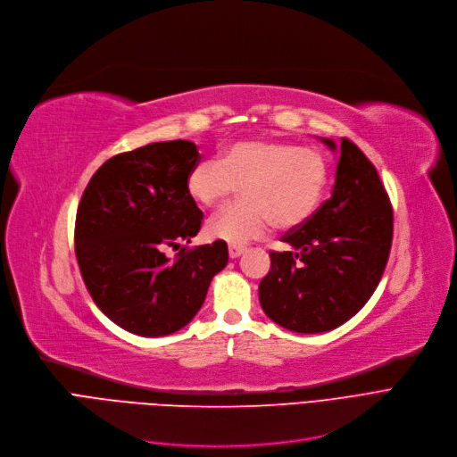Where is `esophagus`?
Here are the masks:
<instances>
[{"label":"esophagus","mask_w":457,"mask_h":457,"mask_svg":"<svg viewBox=\"0 0 457 457\" xmlns=\"http://www.w3.org/2000/svg\"><path fill=\"white\" fill-rule=\"evenodd\" d=\"M245 251H247V247H244V245H228L230 258H240Z\"/></svg>","instance_id":"obj_1"}]
</instances>
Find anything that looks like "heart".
<instances>
[{
	"label": "heart",
	"instance_id": "obj_1",
	"mask_svg": "<svg viewBox=\"0 0 457 457\" xmlns=\"http://www.w3.org/2000/svg\"><path fill=\"white\" fill-rule=\"evenodd\" d=\"M329 163L314 146L275 139L228 145L220 160H203L187 172V193L212 208L242 187L240 204L221 210L206 227L213 240L244 245L262 237L271 223L294 228L316 212L328 187Z\"/></svg>",
	"mask_w": 457,
	"mask_h": 457
}]
</instances>
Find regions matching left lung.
<instances>
[{
    "mask_svg": "<svg viewBox=\"0 0 457 457\" xmlns=\"http://www.w3.org/2000/svg\"><path fill=\"white\" fill-rule=\"evenodd\" d=\"M321 141L340 154L331 199L282 236L292 249L270 253L258 287L275 323L307 335L337 329L366 305L393 244V206L372 162L350 139Z\"/></svg>",
    "mask_w": 457,
    "mask_h": 457,
    "instance_id": "1",
    "label": "left lung"
}]
</instances>
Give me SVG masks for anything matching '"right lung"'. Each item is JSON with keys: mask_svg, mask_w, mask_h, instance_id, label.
Instances as JSON below:
<instances>
[{"mask_svg": "<svg viewBox=\"0 0 457 457\" xmlns=\"http://www.w3.org/2000/svg\"><path fill=\"white\" fill-rule=\"evenodd\" d=\"M199 160L191 141L150 143L107 160L83 191L74 230L79 271L96 307L128 333L186 328L228 262L220 240L165 256L201 230L203 212L186 186Z\"/></svg>", "mask_w": 457, "mask_h": 457, "instance_id": "1", "label": "right lung"}]
</instances>
